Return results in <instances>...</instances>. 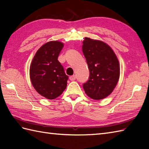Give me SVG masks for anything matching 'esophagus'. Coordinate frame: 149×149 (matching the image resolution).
I'll return each mask as SVG.
<instances>
[{
  "label": "esophagus",
  "instance_id": "obj_1",
  "mask_svg": "<svg viewBox=\"0 0 149 149\" xmlns=\"http://www.w3.org/2000/svg\"><path fill=\"white\" fill-rule=\"evenodd\" d=\"M69 79L70 81H75V79H76V77H75V75H72V76H70Z\"/></svg>",
  "mask_w": 149,
  "mask_h": 149
}]
</instances>
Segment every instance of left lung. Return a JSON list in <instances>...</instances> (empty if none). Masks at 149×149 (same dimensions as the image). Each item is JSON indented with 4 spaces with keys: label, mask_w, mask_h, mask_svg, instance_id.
Listing matches in <instances>:
<instances>
[{
    "label": "left lung",
    "mask_w": 149,
    "mask_h": 149,
    "mask_svg": "<svg viewBox=\"0 0 149 149\" xmlns=\"http://www.w3.org/2000/svg\"><path fill=\"white\" fill-rule=\"evenodd\" d=\"M82 50L90 71L89 79L83 84L91 99H105L113 92L120 77V63L111 47L101 40L85 37Z\"/></svg>",
    "instance_id": "left-lung-1"
}]
</instances>
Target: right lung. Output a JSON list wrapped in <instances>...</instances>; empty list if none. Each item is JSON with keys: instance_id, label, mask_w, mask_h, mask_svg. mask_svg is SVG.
Instances as JSON below:
<instances>
[{"instance_id": "1", "label": "right lung", "mask_w": 149, "mask_h": 149, "mask_svg": "<svg viewBox=\"0 0 149 149\" xmlns=\"http://www.w3.org/2000/svg\"><path fill=\"white\" fill-rule=\"evenodd\" d=\"M64 43L50 41L37 50L31 61L29 75L34 89L47 99L60 96L67 86L68 76L58 58Z\"/></svg>"}]
</instances>
